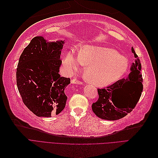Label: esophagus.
<instances>
[{"mask_svg": "<svg viewBox=\"0 0 158 158\" xmlns=\"http://www.w3.org/2000/svg\"><path fill=\"white\" fill-rule=\"evenodd\" d=\"M71 82L73 84H82V82H80V81L76 80V79H73L72 80Z\"/></svg>", "mask_w": 158, "mask_h": 158, "instance_id": "34e87169", "label": "esophagus"}]
</instances>
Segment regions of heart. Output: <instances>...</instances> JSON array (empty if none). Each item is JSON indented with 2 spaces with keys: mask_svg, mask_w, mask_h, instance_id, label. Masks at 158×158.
<instances>
[{
  "mask_svg": "<svg viewBox=\"0 0 158 158\" xmlns=\"http://www.w3.org/2000/svg\"><path fill=\"white\" fill-rule=\"evenodd\" d=\"M63 64L70 73H74L88 66L85 77L93 84L106 86L116 82L126 73L128 61L114 49L106 47L85 45L78 55L73 50L66 53Z\"/></svg>",
  "mask_w": 158,
  "mask_h": 158,
  "instance_id": "b5f03b06",
  "label": "heart"
}]
</instances>
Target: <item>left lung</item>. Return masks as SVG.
I'll return each instance as SVG.
<instances>
[{
  "label": "left lung",
  "mask_w": 158,
  "mask_h": 158,
  "mask_svg": "<svg viewBox=\"0 0 158 158\" xmlns=\"http://www.w3.org/2000/svg\"><path fill=\"white\" fill-rule=\"evenodd\" d=\"M135 60L131 73L109 86L98 89L99 98L92 104V111L96 116L105 120L115 121L125 117L135 107L143 90L141 63L132 47Z\"/></svg>",
  "instance_id": "obj_1"
}]
</instances>
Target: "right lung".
Listing matches in <instances>:
<instances>
[{
    "mask_svg": "<svg viewBox=\"0 0 158 158\" xmlns=\"http://www.w3.org/2000/svg\"><path fill=\"white\" fill-rule=\"evenodd\" d=\"M64 41H47L44 37L33 38L19 59L16 84L25 106L37 117L59 114L67 97L70 78L61 77V50Z\"/></svg>",
    "mask_w": 158,
    "mask_h": 158,
    "instance_id": "right-lung-1",
    "label": "right lung"
}]
</instances>
